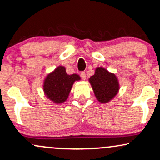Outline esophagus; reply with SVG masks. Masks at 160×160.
<instances>
[{"mask_svg": "<svg viewBox=\"0 0 160 160\" xmlns=\"http://www.w3.org/2000/svg\"><path fill=\"white\" fill-rule=\"evenodd\" d=\"M80 77H81V78L82 80H86V74L84 71H82L81 73H80Z\"/></svg>", "mask_w": 160, "mask_h": 160, "instance_id": "obj_1", "label": "esophagus"}]
</instances>
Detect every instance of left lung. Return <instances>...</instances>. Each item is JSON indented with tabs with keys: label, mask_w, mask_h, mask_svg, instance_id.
<instances>
[{
	"label": "left lung",
	"mask_w": 160,
	"mask_h": 160,
	"mask_svg": "<svg viewBox=\"0 0 160 160\" xmlns=\"http://www.w3.org/2000/svg\"><path fill=\"white\" fill-rule=\"evenodd\" d=\"M95 95L101 103L110 102L119 90V82L115 74L103 68H97L95 74L89 78Z\"/></svg>",
	"instance_id": "8db88e82"
}]
</instances>
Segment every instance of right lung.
I'll return each instance as SVG.
<instances>
[{"instance_id":"1","label":"right lung","mask_w":160,"mask_h":160,"mask_svg":"<svg viewBox=\"0 0 160 160\" xmlns=\"http://www.w3.org/2000/svg\"><path fill=\"white\" fill-rule=\"evenodd\" d=\"M79 80H80L79 75H68L65 67L59 66L47 75L43 83V90L46 95L53 102L62 103L68 97L74 81Z\"/></svg>"}]
</instances>
